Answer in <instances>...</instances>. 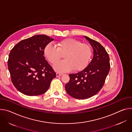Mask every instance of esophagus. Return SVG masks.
Wrapping results in <instances>:
<instances>
[{
    "mask_svg": "<svg viewBox=\"0 0 132 132\" xmlns=\"http://www.w3.org/2000/svg\"><path fill=\"white\" fill-rule=\"evenodd\" d=\"M62 75H63V74H62V73H56V77H60V76H61Z\"/></svg>",
    "mask_w": 132,
    "mask_h": 132,
    "instance_id": "34e87169",
    "label": "esophagus"
}]
</instances>
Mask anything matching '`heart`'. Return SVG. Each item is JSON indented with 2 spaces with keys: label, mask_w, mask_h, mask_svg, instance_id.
I'll list each match as a JSON object with an SVG mask.
<instances>
[{
  "label": "heart",
  "mask_w": 132,
  "mask_h": 132,
  "mask_svg": "<svg viewBox=\"0 0 132 132\" xmlns=\"http://www.w3.org/2000/svg\"><path fill=\"white\" fill-rule=\"evenodd\" d=\"M57 47L49 43L44 49V55L52 64L59 60L62 55L65 60L56 63L53 68L59 72H64L73 69L80 71L89 63L92 54L91 49L75 39H67L57 43Z\"/></svg>",
  "instance_id": "obj_1"
}]
</instances>
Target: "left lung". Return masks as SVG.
Wrapping results in <instances>:
<instances>
[{
    "label": "left lung",
    "mask_w": 132,
    "mask_h": 132,
    "mask_svg": "<svg viewBox=\"0 0 132 132\" xmlns=\"http://www.w3.org/2000/svg\"><path fill=\"white\" fill-rule=\"evenodd\" d=\"M84 38L93 48L92 60L82 71L70 74V81L65 86L69 95L79 100L96 94L103 87L110 68L109 55L104 48L99 42L86 36Z\"/></svg>",
    "instance_id": "8db88e82"
}]
</instances>
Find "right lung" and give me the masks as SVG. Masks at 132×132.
I'll use <instances>...</instances> for the list:
<instances>
[{"label":"right lung","instance_id":"add662e5","mask_svg":"<svg viewBox=\"0 0 132 132\" xmlns=\"http://www.w3.org/2000/svg\"><path fill=\"white\" fill-rule=\"evenodd\" d=\"M54 39L38 35L24 39L10 51L8 67L16 88L29 96L45 93L56 77L52 68L46 60L44 49Z\"/></svg>","mask_w":132,"mask_h":132}]
</instances>
